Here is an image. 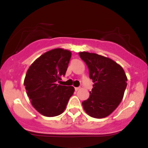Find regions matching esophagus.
Here are the masks:
<instances>
[{"mask_svg": "<svg viewBox=\"0 0 148 148\" xmlns=\"http://www.w3.org/2000/svg\"><path fill=\"white\" fill-rule=\"evenodd\" d=\"M74 89H75L76 91H77V90H79L80 89V88L79 87H76V88H74Z\"/></svg>", "mask_w": 148, "mask_h": 148, "instance_id": "obj_1", "label": "esophagus"}]
</instances>
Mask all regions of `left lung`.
<instances>
[{
    "instance_id": "obj_1",
    "label": "left lung",
    "mask_w": 148,
    "mask_h": 148,
    "mask_svg": "<svg viewBox=\"0 0 148 148\" xmlns=\"http://www.w3.org/2000/svg\"><path fill=\"white\" fill-rule=\"evenodd\" d=\"M79 54L94 83L89 98L82 102L85 111L92 118H105L123 99L127 85L126 74L121 66L108 58L85 51Z\"/></svg>"
}]
</instances>
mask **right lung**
<instances>
[{
  "label": "right lung",
  "instance_id": "1",
  "mask_svg": "<svg viewBox=\"0 0 148 148\" xmlns=\"http://www.w3.org/2000/svg\"><path fill=\"white\" fill-rule=\"evenodd\" d=\"M71 56L68 50L53 49L35 60L27 71L26 93L33 106L45 116L61 114L74 93L72 86L57 84L65 75Z\"/></svg>",
  "mask_w": 148,
  "mask_h": 148
}]
</instances>
